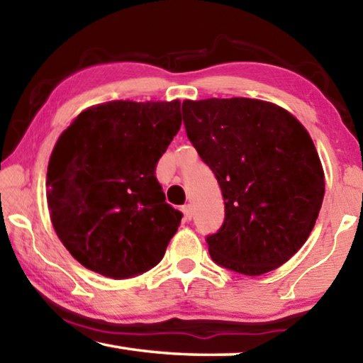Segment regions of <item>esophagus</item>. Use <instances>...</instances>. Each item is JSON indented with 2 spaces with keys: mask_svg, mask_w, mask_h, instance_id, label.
<instances>
[{
  "mask_svg": "<svg viewBox=\"0 0 363 363\" xmlns=\"http://www.w3.org/2000/svg\"><path fill=\"white\" fill-rule=\"evenodd\" d=\"M182 213H184V218H186V220L192 219V206H190V205H184Z\"/></svg>",
  "mask_w": 363,
  "mask_h": 363,
  "instance_id": "1",
  "label": "esophagus"
}]
</instances>
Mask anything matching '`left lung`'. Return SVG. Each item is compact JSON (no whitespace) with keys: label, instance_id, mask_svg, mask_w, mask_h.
<instances>
[{"label":"left lung","instance_id":"obj_1","mask_svg":"<svg viewBox=\"0 0 363 363\" xmlns=\"http://www.w3.org/2000/svg\"><path fill=\"white\" fill-rule=\"evenodd\" d=\"M182 120L224 196V223L206 237L211 259L245 275L280 267L306 243L323 201L309 133L281 107L247 97L184 101Z\"/></svg>","mask_w":363,"mask_h":363}]
</instances>
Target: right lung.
I'll return each mask as SVG.
<instances>
[{"mask_svg":"<svg viewBox=\"0 0 363 363\" xmlns=\"http://www.w3.org/2000/svg\"><path fill=\"white\" fill-rule=\"evenodd\" d=\"M179 128V101H113L84 110L60 134L48 205L82 266L130 279L162 261L182 213L164 201L155 169Z\"/></svg>","mask_w":363,"mask_h":363,"instance_id":"1","label":"right lung"}]
</instances>
